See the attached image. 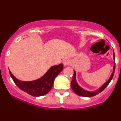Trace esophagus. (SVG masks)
<instances>
[{
    "instance_id": "obj_1",
    "label": "esophagus",
    "mask_w": 121,
    "mask_h": 121,
    "mask_svg": "<svg viewBox=\"0 0 121 121\" xmlns=\"http://www.w3.org/2000/svg\"><path fill=\"white\" fill-rule=\"evenodd\" d=\"M69 62H70V61L68 59H65L63 61V65L64 66H66L68 65L69 64Z\"/></svg>"
}]
</instances>
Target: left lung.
<instances>
[{
  "label": "left lung",
  "mask_w": 121,
  "mask_h": 121,
  "mask_svg": "<svg viewBox=\"0 0 121 121\" xmlns=\"http://www.w3.org/2000/svg\"><path fill=\"white\" fill-rule=\"evenodd\" d=\"M113 57L114 61L115 62V55H114V50L113 51ZM115 66H116V64L114 65L113 68V72L112 73V74L110 75V77L109 78V80L107 81L106 82L104 83V84L102 85L101 86H100L98 89H97L96 91H86L84 89H83L82 87L80 86V85L78 84L77 81H76V72L74 70V74H73V78H72V82H71V87L74 92L77 95H80V96H82L85 97H93L94 96V95H97L99 93H101V91H103L107 86L109 84V83L110 82L111 80L113 78L114 74L115 72Z\"/></svg>",
  "instance_id": "1"
}]
</instances>
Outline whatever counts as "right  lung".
<instances>
[{"label": "right lung", "instance_id": "right-lung-1", "mask_svg": "<svg viewBox=\"0 0 121 121\" xmlns=\"http://www.w3.org/2000/svg\"><path fill=\"white\" fill-rule=\"evenodd\" d=\"M62 70V64L54 65L51 66L42 77L30 81H20L15 77L9 69V72L15 84L21 90L32 96L40 97L45 95L51 91L55 78Z\"/></svg>", "mask_w": 121, "mask_h": 121}]
</instances>
